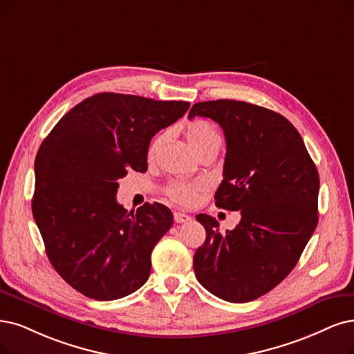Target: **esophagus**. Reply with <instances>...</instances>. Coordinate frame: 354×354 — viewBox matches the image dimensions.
<instances>
[{
	"instance_id": "1",
	"label": "esophagus",
	"mask_w": 354,
	"mask_h": 354,
	"mask_svg": "<svg viewBox=\"0 0 354 354\" xmlns=\"http://www.w3.org/2000/svg\"><path fill=\"white\" fill-rule=\"evenodd\" d=\"M174 218H175V221L176 223H187V221H189L191 220V216H188V214H185V213H180V212H175L174 213Z\"/></svg>"
}]
</instances>
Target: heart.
Wrapping results in <instances>:
<instances>
[{
	"label": "heart",
	"mask_w": 354,
	"mask_h": 354,
	"mask_svg": "<svg viewBox=\"0 0 354 354\" xmlns=\"http://www.w3.org/2000/svg\"><path fill=\"white\" fill-rule=\"evenodd\" d=\"M218 133L216 128L208 124L207 121H192L187 127V140L189 142V146L195 153H198L204 147H207L208 144L213 142L214 140H218ZM166 140V133H162L159 136H156L153 141L150 142L147 156L149 159H153V157L159 151L162 147V144ZM201 184H189V182H174L166 188V195L176 204L180 205H191L198 198V192L201 191Z\"/></svg>",
	"instance_id": "1"
}]
</instances>
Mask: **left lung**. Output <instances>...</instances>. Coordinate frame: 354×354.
<instances>
[{"label": "left lung", "mask_w": 354, "mask_h": 354, "mask_svg": "<svg viewBox=\"0 0 354 354\" xmlns=\"http://www.w3.org/2000/svg\"><path fill=\"white\" fill-rule=\"evenodd\" d=\"M194 116L223 128L227 150L214 200L242 217L226 233L214 217H195L207 233L194 255L195 277L227 302H251L289 276L315 232L318 170L297 129L277 112L220 99L195 103Z\"/></svg>", "instance_id": "left-lung-1"}]
</instances>
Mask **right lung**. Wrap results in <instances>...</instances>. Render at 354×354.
Listing matches in <instances>:
<instances>
[{"instance_id":"right-lung-1","label":"right lung","mask_w":354,"mask_h":354,"mask_svg":"<svg viewBox=\"0 0 354 354\" xmlns=\"http://www.w3.org/2000/svg\"><path fill=\"white\" fill-rule=\"evenodd\" d=\"M188 102L97 93L65 113L35 159L32 212L52 267L95 300L138 290L151 270V251L172 227L160 203L137 212L118 204V179L147 170L157 131L185 115Z\"/></svg>"}]
</instances>
